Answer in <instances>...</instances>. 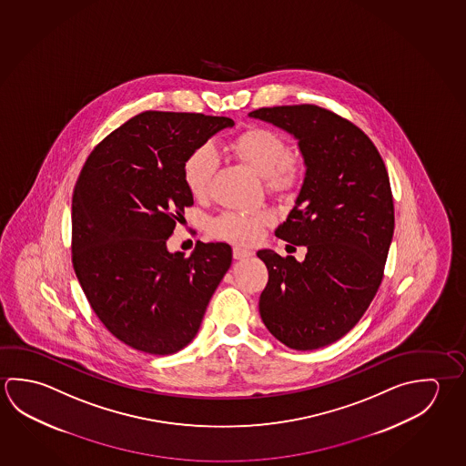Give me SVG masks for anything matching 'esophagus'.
<instances>
[{
	"mask_svg": "<svg viewBox=\"0 0 466 466\" xmlns=\"http://www.w3.org/2000/svg\"><path fill=\"white\" fill-rule=\"evenodd\" d=\"M234 258L236 260H245V258H248V257H252L253 252L250 250H247V248H242V247H234Z\"/></svg>",
	"mask_w": 466,
	"mask_h": 466,
	"instance_id": "34e87169",
	"label": "esophagus"
}]
</instances>
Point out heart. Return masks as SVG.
I'll list each match as a JSON object with an SVG mask.
<instances>
[{"label": "heart", "mask_w": 466, "mask_h": 466, "mask_svg": "<svg viewBox=\"0 0 466 466\" xmlns=\"http://www.w3.org/2000/svg\"><path fill=\"white\" fill-rule=\"evenodd\" d=\"M232 150L253 172L260 175L269 191L288 195L301 185L304 175L301 157L288 152V144L278 132L252 127L234 140ZM218 165L219 157L209 144L195 148L187 157L183 178L193 197L205 198L209 193ZM268 222V214L228 211L211 221L209 232L237 244H252L260 238Z\"/></svg>", "instance_id": "heart-1"}]
</instances>
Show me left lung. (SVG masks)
<instances>
[{"label":"left lung","instance_id":"left-lung-1","mask_svg":"<svg viewBox=\"0 0 466 466\" xmlns=\"http://www.w3.org/2000/svg\"><path fill=\"white\" fill-rule=\"evenodd\" d=\"M248 116L291 134L306 165L275 236L308 253L298 261L257 252L268 268L261 320L286 347L316 350L353 329L381 285L394 232L390 177L367 134L324 107H261Z\"/></svg>","mask_w":466,"mask_h":466}]
</instances>
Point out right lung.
I'll use <instances>...</instances> for the list:
<instances>
[{"instance_id":"add662e5","label":"right lung","mask_w":466,"mask_h":466,"mask_svg":"<svg viewBox=\"0 0 466 466\" xmlns=\"http://www.w3.org/2000/svg\"><path fill=\"white\" fill-rule=\"evenodd\" d=\"M234 121L146 111L101 140L72 199V261L83 293L107 330L136 350L170 355L197 337L232 263L224 242L185 258L167 240L193 195L183 164Z\"/></svg>"}]
</instances>
